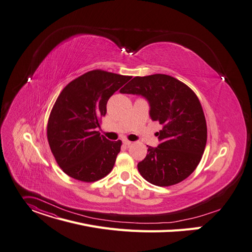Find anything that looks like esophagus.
Listing matches in <instances>:
<instances>
[{
	"label": "esophagus",
	"instance_id": "esophagus-1",
	"mask_svg": "<svg viewBox=\"0 0 252 252\" xmlns=\"http://www.w3.org/2000/svg\"><path fill=\"white\" fill-rule=\"evenodd\" d=\"M124 145L125 146H130L131 145V142H129V141H127V140H126V141H124Z\"/></svg>",
	"mask_w": 252,
	"mask_h": 252
}]
</instances>
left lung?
Returning a JSON list of instances; mask_svg holds the SVG:
<instances>
[{"instance_id":"8db88e82","label":"left lung","mask_w":252,"mask_h":252,"mask_svg":"<svg viewBox=\"0 0 252 252\" xmlns=\"http://www.w3.org/2000/svg\"><path fill=\"white\" fill-rule=\"evenodd\" d=\"M122 94H141L151 105L152 121L163 125L157 148H148L138 164L145 180L169 187L188 178L199 165L207 142V125L200 100L185 83L166 74L135 76Z\"/></svg>"}]
</instances>
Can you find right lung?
<instances>
[{
    "instance_id": "obj_1",
    "label": "right lung",
    "mask_w": 252,
    "mask_h": 252,
    "mask_svg": "<svg viewBox=\"0 0 252 252\" xmlns=\"http://www.w3.org/2000/svg\"><path fill=\"white\" fill-rule=\"evenodd\" d=\"M130 78L95 69L62 89L48 119L47 139L56 163L66 175L91 183L111 172L122 141H108L97 127L106 113L108 98Z\"/></svg>"
}]
</instances>
